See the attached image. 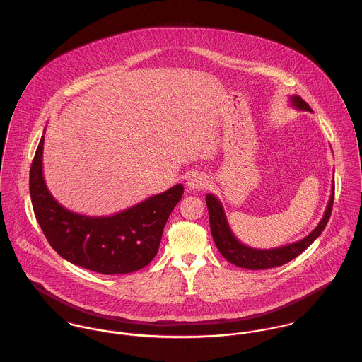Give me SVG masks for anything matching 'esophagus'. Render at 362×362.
Returning <instances> with one entry per match:
<instances>
[{
  "instance_id": "34e87169",
  "label": "esophagus",
  "mask_w": 362,
  "mask_h": 362,
  "mask_svg": "<svg viewBox=\"0 0 362 362\" xmlns=\"http://www.w3.org/2000/svg\"><path fill=\"white\" fill-rule=\"evenodd\" d=\"M206 177H204L202 174H194L187 181V187L189 191H201V189L206 188Z\"/></svg>"
}]
</instances>
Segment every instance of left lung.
Instances as JSON below:
<instances>
[{"label": "left lung", "mask_w": 362, "mask_h": 362, "mask_svg": "<svg viewBox=\"0 0 362 362\" xmlns=\"http://www.w3.org/2000/svg\"><path fill=\"white\" fill-rule=\"evenodd\" d=\"M291 105H294L298 110L304 111H310L312 108L310 104L304 102L300 96L294 95L290 98ZM333 199H334V181L332 184V195L329 199V204L325 210V214L316 228L308 234L305 238L301 241L273 248V250H255L251 247L244 245L240 243L235 235L233 234L228 221L224 214V209L221 206V202L214 197V195H206L207 210H209V221H210V231L214 240V244L220 254L224 257L226 260L230 263L244 267V269H251V270H260V269H270V267H277L281 266L294 258H297L300 254H303L310 244L322 234L325 230L330 214L333 209Z\"/></svg>", "instance_id": "8db88e82"}]
</instances>
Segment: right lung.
<instances>
[{
    "label": "right lung",
    "mask_w": 362,
    "mask_h": 362,
    "mask_svg": "<svg viewBox=\"0 0 362 362\" xmlns=\"http://www.w3.org/2000/svg\"><path fill=\"white\" fill-rule=\"evenodd\" d=\"M43 144L45 136L33 157L29 189L35 216L52 250L68 262L102 274H127L149 264L158 251L165 221L184 194L182 184L112 216L74 213L61 206L47 189Z\"/></svg>",
    "instance_id": "obj_1"
}]
</instances>
